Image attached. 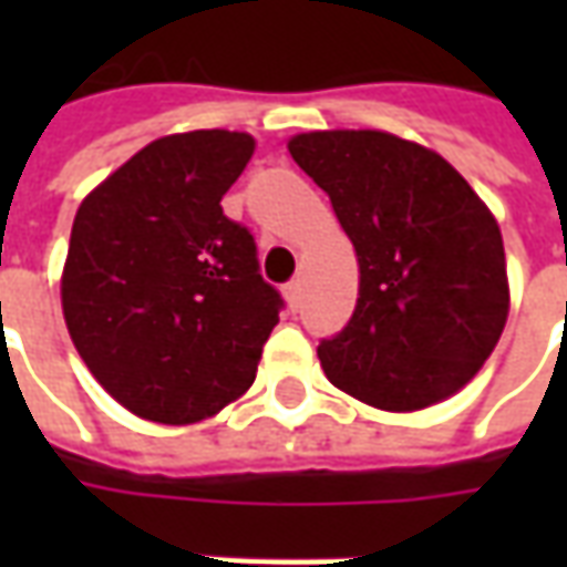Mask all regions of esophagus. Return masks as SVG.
<instances>
[{
    "label": "esophagus",
    "instance_id": "esophagus-1",
    "mask_svg": "<svg viewBox=\"0 0 567 567\" xmlns=\"http://www.w3.org/2000/svg\"><path fill=\"white\" fill-rule=\"evenodd\" d=\"M285 297H288V303L291 307H300V297H303V282L300 279H295V282H288L285 285Z\"/></svg>",
    "mask_w": 567,
    "mask_h": 567
}]
</instances>
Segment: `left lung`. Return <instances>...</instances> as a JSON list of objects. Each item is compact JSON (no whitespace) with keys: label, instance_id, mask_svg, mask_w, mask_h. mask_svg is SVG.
I'll return each instance as SVG.
<instances>
[{"label":"left lung","instance_id":"1","mask_svg":"<svg viewBox=\"0 0 567 567\" xmlns=\"http://www.w3.org/2000/svg\"><path fill=\"white\" fill-rule=\"evenodd\" d=\"M288 151L358 258L355 312L319 346L324 377L385 413L462 392L511 312L495 215L437 151L385 130L297 133Z\"/></svg>","mask_w":567,"mask_h":567}]
</instances>
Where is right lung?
<instances>
[{
  "label": "right lung",
  "mask_w": 567,
  "mask_h": 567,
  "mask_svg": "<svg viewBox=\"0 0 567 567\" xmlns=\"http://www.w3.org/2000/svg\"><path fill=\"white\" fill-rule=\"evenodd\" d=\"M255 136L190 130L148 142L81 199L60 300L96 382L133 416L194 425L251 389L282 300L221 197Z\"/></svg>",
  "instance_id": "right-lung-1"
}]
</instances>
